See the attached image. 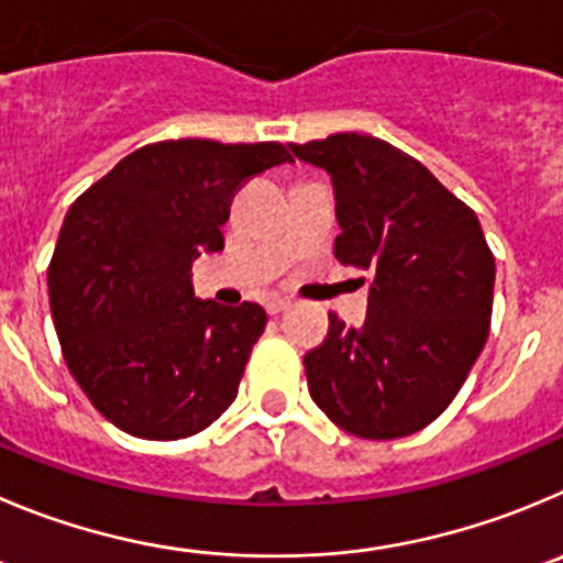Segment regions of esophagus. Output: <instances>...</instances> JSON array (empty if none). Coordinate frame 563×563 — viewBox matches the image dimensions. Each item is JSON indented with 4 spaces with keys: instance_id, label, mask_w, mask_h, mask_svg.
<instances>
[{
    "instance_id": "1",
    "label": "esophagus",
    "mask_w": 563,
    "mask_h": 563,
    "mask_svg": "<svg viewBox=\"0 0 563 563\" xmlns=\"http://www.w3.org/2000/svg\"><path fill=\"white\" fill-rule=\"evenodd\" d=\"M286 308H291V299L288 297H272L269 302H266V311L269 313H283Z\"/></svg>"
}]
</instances>
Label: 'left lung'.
<instances>
[{"label": "left lung", "mask_w": 563, "mask_h": 563, "mask_svg": "<svg viewBox=\"0 0 563 563\" xmlns=\"http://www.w3.org/2000/svg\"><path fill=\"white\" fill-rule=\"evenodd\" d=\"M291 152L330 175L335 257L369 275L364 328L330 313L328 339L306 353L308 391L361 439L417 433L453 402L486 344L495 255L481 222L417 157L375 135L335 133Z\"/></svg>", "instance_id": "obj_1"}]
</instances>
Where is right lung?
<instances>
[{"label":"right lung","mask_w":563,"mask_h":563,"mask_svg":"<svg viewBox=\"0 0 563 563\" xmlns=\"http://www.w3.org/2000/svg\"><path fill=\"white\" fill-rule=\"evenodd\" d=\"M286 161L277 141H157L68 208L49 264L52 319L68 372L119 430L186 439L235 400L266 311L197 299L191 264L224 250L235 191Z\"/></svg>","instance_id":"right-lung-1"}]
</instances>
